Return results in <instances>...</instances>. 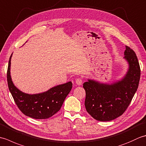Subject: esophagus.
Here are the masks:
<instances>
[{"label":"esophagus","mask_w":146,"mask_h":146,"mask_svg":"<svg viewBox=\"0 0 146 146\" xmlns=\"http://www.w3.org/2000/svg\"><path fill=\"white\" fill-rule=\"evenodd\" d=\"M75 82H76V84L77 85H81L82 84V82H83V79L82 78H76L75 80Z\"/></svg>","instance_id":"34e87169"}]
</instances>
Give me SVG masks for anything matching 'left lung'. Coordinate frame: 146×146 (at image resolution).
<instances>
[{
	"instance_id": "obj_1",
	"label": "left lung",
	"mask_w": 146,
	"mask_h": 146,
	"mask_svg": "<svg viewBox=\"0 0 146 146\" xmlns=\"http://www.w3.org/2000/svg\"><path fill=\"white\" fill-rule=\"evenodd\" d=\"M124 58L129 69L123 78L111 84L88 80L83 83L87 112L99 121H110L124 113L137 91L141 69L135 52L125 46Z\"/></svg>"
}]
</instances>
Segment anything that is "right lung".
Instances as JSON below:
<instances>
[{"instance_id":"right-lung-1","label":"right lung","mask_w":146,"mask_h":146,"mask_svg":"<svg viewBox=\"0 0 146 146\" xmlns=\"http://www.w3.org/2000/svg\"><path fill=\"white\" fill-rule=\"evenodd\" d=\"M9 58L7 78L9 91L19 110L26 116L35 119H46L52 117L60 110L65 98L72 88L69 82L54 86L41 94H27L20 91L12 81L11 60Z\"/></svg>"}]
</instances>
